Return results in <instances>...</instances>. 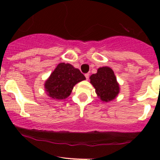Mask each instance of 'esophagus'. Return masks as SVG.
I'll list each match as a JSON object with an SVG mask.
<instances>
[{
  "mask_svg": "<svg viewBox=\"0 0 160 160\" xmlns=\"http://www.w3.org/2000/svg\"><path fill=\"white\" fill-rule=\"evenodd\" d=\"M89 76H90L89 73H86V74H85V77H86V79L88 80H89Z\"/></svg>",
  "mask_w": 160,
  "mask_h": 160,
  "instance_id": "obj_1",
  "label": "esophagus"
}]
</instances>
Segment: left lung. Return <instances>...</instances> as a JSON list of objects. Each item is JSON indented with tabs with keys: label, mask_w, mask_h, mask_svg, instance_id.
<instances>
[{
	"label": "left lung",
	"mask_w": 160,
	"mask_h": 160,
	"mask_svg": "<svg viewBox=\"0 0 160 160\" xmlns=\"http://www.w3.org/2000/svg\"><path fill=\"white\" fill-rule=\"evenodd\" d=\"M90 83L95 88L98 98L102 101L108 102L114 100L119 93V84L115 75L110 67H103L90 77Z\"/></svg>",
	"instance_id": "1"
}]
</instances>
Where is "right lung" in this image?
Returning <instances> with one entry per match:
<instances>
[{
  "label": "right lung",
  "mask_w": 160,
  "mask_h": 160,
  "mask_svg": "<svg viewBox=\"0 0 160 160\" xmlns=\"http://www.w3.org/2000/svg\"><path fill=\"white\" fill-rule=\"evenodd\" d=\"M86 80L80 70L70 63L58 64L45 83V89L48 96L56 100L68 98L73 87L79 82Z\"/></svg>",
  "instance_id": "add662e5"
}]
</instances>
